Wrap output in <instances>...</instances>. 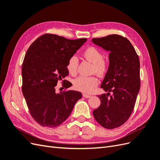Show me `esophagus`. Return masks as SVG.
I'll return each instance as SVG.
<instances>
[{
    "label": "esophagus",
    "instance_id": "obj_1",
    "mask_svg": "<svg viewBox=\"0 0 160 160\" xmlns=\"http://www.w3.org/2000/svg\"><path fill=\"white\" fill-rule=\"evenodd\" d=\"M83 98H89L91 97L90 95L87 94V93H83Z\"/></svg>",
    "mask_w": 160,
    "mask_h": 160
}]
</instances>
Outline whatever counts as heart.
Instances as JSON below:
<instances>
[{
    "label": "heart",
    "mask_w": 160,
    "mask_h": 160,
    "mask_svg": "<svg viewBox=\"0 0 160 160\" xmlns=\"http://www.w3.org/2000/svg\"><path fill=\"white\" fill-rule=\"evenodd\" d=\"M83 56L85 59L93 63V71L99 75H103L108 70V64L103 59V54L98 48L89 47L86 49ZM78 60L77 58L72 55L71 56L67 62L66 67L67 71L71 75H75L77 72ZM98 85V79L94 76L85 77L79 76L74 80L73 85L75 88L84 93H89L94 88Z\"/></svg>",
    "instance_id": "heart-1"
}]
</instances>
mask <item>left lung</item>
I'll use <instances>...</instances> for the list:
<instances>
[{
	"instance_id": "obj_1",
	"label": "left lung",
	"mask_w": 160,
	"mask_h": 160,
	"mask_svg": "<svg viewBox=\"0 0 160 160\" xmlns=\"http://www.w3.org/2000/svg\"><path fill=\"white\" fill-rule=\"evenodd\" d=\"M92 41L110 51L109 66L101 85L109 93L98 95L101 104L93 110V117L106 129L117 128L127 122L135 107L140 89L139 57L128 38L119 35Z\"/></svg>"
}]
</instances>
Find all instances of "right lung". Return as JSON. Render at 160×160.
<instances>
[{
	"mask_svg": "<svg viewBox=\"0 0 160 160\" xmlns=\"http://www.w3.org/2000/svg\"><path fill=\"white\" fill-rule=\"evenodd\" d=\"M87 41V38L70 40L46 33L28 48L22 65V91L32 118L42 127L56 128L69 117L81 92L67 90L55 92L59 81L69 75L66 65ZM68 89L72 83L62 81Z\"/></svg>",
	"mask_w": 160,
	"mask_h": 160,
	"instance_id": "obj_1",
	"label": "right lung"
}]
</instances>
